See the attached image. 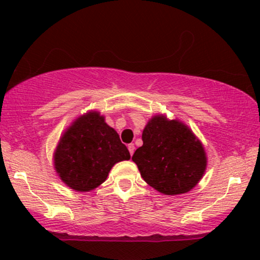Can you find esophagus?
Listing matches in <instances>:
<instances>
[{
  "label": "esophagus",
  "mask_w": 260,
  "mask_h": 260,
  "mask_svg": "<svg viewBox=\"0 0 260 260\" xmlns=\"http://www.w3.org/2000/svg\"><path fill=\"white\" fill-rule=\"evenodd\" d=\"M128 150H129L131 155H133L134 150H136V147H134V144H128Z\"/></svg>",
  "instance_id": "1"
}]
</instances>
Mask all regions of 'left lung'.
I'll use <instances>...</instances> for the list:
<instances>
[{"mask_svg":"<svg viewBox=\"0 0 260 260\" xmlns=\"http://www.w3.org/2000/svg\"><path fill=\"white\" fill-rule=\"evenodd\" d=\"M143 145L132 160L149 186L168 196L187 193L197 186L207 169L201 140L186 124L156 115L142 134Z\"/></svg>","mask_w":260,"mask_h":260,"instance_id":"1","label":"left lung"}]
</instances>
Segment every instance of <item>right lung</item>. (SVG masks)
<instances>
[{
  "label": "right lung",
  "instance_id": "add662e5",
  "mask_svg": "<svg viewBox=\"0 0 260 260\" xmlns=\"http://www.w3.org/2000/svg\"><path fill=\"white\" fill-rule=\"evenodd\" d=\"M129 159L117 132L99 112L90 111L77 118L61 137L53 164L68 187L89 192L105 182L116 162Z\"/></svg>",
  "mask_w": 260,
  "mask_h": 260
}]
</instances>
